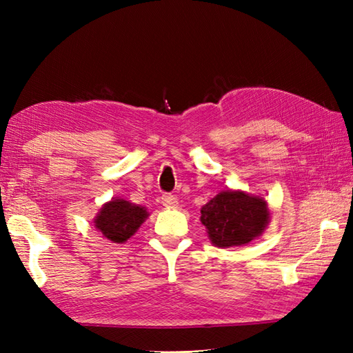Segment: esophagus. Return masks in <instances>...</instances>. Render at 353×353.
Wrapping results in <instances>:
<instances>
[{
	"label": "esophagus",
	"mask_w": 353,
	"mask_h": 353,
	"mask_svg": "<svg viewBox=\"0 0 353 353\" xmlns=\"http://www.w3.org/2000/svg\"><path fill=\"white\" fill-rule=\"evenodd\" d=\"M162 205L167 208H176L177 206V199L171 194H163L162 196Z\"/></svg>",
	"instance_id": "esophagus-1"
}]
</instances>
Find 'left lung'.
I'll list each match as a JSON object with an SVG mask.
<instances>
[{
  "mask_svg": "<svg viewBox=\"0 0 353 353\" xmlns=\"http://www.w3.org/2000/svg\"><path fill=\"white\" fill-rule=\"evenodd\" d=\"M200 221L215 247L245 245L264 234L270 223L267 201L241 190L216 194L201 208Z\"/></svg>",
  "mask_w": 353,
  "mask_h": 353,
  "instance_id": "1",
  "label": "left lung"
}]
</instances>
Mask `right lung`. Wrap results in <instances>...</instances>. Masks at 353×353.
Returning <instances> with one entry per match:
<instances>
[{"mask_svg": "<svg viewBox=\"0 0 353 353\" xmlns=\"http://www.w3.org/2000/svg\"><path fill=\"white\" fill-rule=\"evenodd\" d=\"M144 206L115 197L106 201L94 219L95 229L112 243L123 244L137 234L141 224L148 219Z\"/></svg>", "mask_w": 353, "mask_h": 353, "instance_id": "right-lung-1", "label": "right lung"}]
</instances>
